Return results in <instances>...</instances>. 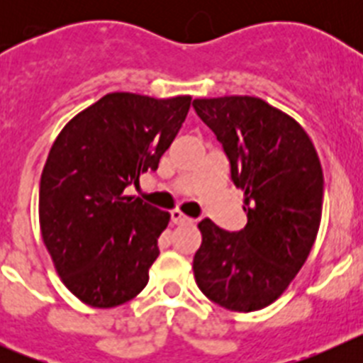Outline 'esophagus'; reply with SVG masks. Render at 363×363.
<instances>
[{
  "label": "esophagus",
  "instance_id": "1",
  "mask_svg": "<svg viewBox=\"0 0 363 363\" xmlns=\"http://www.w3.org/2000/svg\"><path fill=\"white\" fill-rule=\"evenodd\" d=\"M171 220L172 223H176V225H184V223H192V220L189 216H185V214H182L179 211H172L171 213Z\"/></svg>",
  "mask_w": 363,
  "mask_h": 363
}]
</instances>
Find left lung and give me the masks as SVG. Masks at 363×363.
Returning a JSON list of instances; mask_svg holds the SVG:
<instances>
[{"instance_id":"left-lung-1","label":"left lung","mask_w":363,"mask_h":363,"mask_svg":"<svg viewBox=\"0 0 363 363\" xmlns=\"http://www.w3.org/2000/svg\"><path fill=\"white\" fill-rule=\"evenodd\" d=\"M245 192L247 225L205 218L192 269L201 293L238 313L267 307L306 264L322 218L323 174L313 142L291 116L252 96L194 99Z\"/></svg>"}]
</instances>
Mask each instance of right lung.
Segmentation results:
<instances>
[{
    "label": "right lung",
    "mask_w": 363,
    "mask_h": 363,
    "mask_svg": "<svg viewBox=\"0 0 363 363\" xmlns=\"http://www.w3.org/2000/svg\"><path fill=\"white\" fill-rule=\"evenodd\" d=\"M189 107L191 96L112 92L56 138L40 182L41 236L67 289L86 306H121L149 281L171 214L125 189L158 169Z\"/></svg>",
    "instance_id": "obj_1"
}]
</instances>
